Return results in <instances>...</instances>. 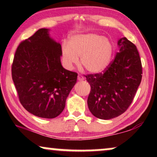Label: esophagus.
I'll use <instances>...</instances> for the list:
<instances>
[{
    "instance_id": "34e87169",
    "label": "esophagus",
    "mask_w": 157,
    "mask_h": 157,
    "mask_svg": "<svg viewBox=\"0 0 157 157\" xmlns=\"http://www.w3.org/2000/svg\"><path fill=\"white\" fill-rule=\"evenodd\" d=\"M78 81H84V77L82 75L78 74Z\"/></svg>"
}]
</instances>
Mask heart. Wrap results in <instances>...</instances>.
Here are the masks:
<instances>
[{
	"mask_svg": "<svg viewBox=\"0 0 157 157\" xmlns=\"http://www.w3.org/2000/svg\"><path fill=\"white\" fill-rule=\"evenodd\" d=\"M113 48L107 38L95 33L75 35L70 38L68 44L62 46L61 56L63 65L73 69L78 63L92 73L105 71L111 63Z\"/></svg>",
	"mask_w": 157,
	"mask_h": 157,
	"instance_id": "heart-1",
	"label": "heart"
}]
</instances>
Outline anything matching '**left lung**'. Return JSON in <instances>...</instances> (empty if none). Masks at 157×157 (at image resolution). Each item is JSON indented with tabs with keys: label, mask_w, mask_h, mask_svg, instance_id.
<instances>
[{
	"label": "left lung",
	"mask_w": 157,
	"mask_h": 157,
	"mask_svg": "<svg viewBox=\"0 0 157 157\" xmlns=\"http://www.w3.org/2000/svg\"><path fill=\"white\" fill-rule=\"evenodd\" d=\"M119 50L103 73L86 75L91 86L87 104L94 117L111 119L132 103L142 78V65L136 46L125 37L118 40Z\"/></svg>",
	"instance_id": "8db88e82"
}]
</instances>
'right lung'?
<instances>
[{"label":"right lung","instance_id":"1","mask_svg":"<svg viewBox=\"0 0 157 157\" xmlns=\"http://www.w3.org/2000/svg\"><path fill=\"white\" fill-rule=\"evenodd\" d=\"M41 28L19 44L11 74L21 104L38 117L53 119L65 108L78 74L61 64V45Z\"/></svg>","mask_w":157,"mask_h":157}]
</instances>
